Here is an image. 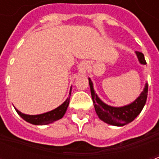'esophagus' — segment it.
<instances>
[{"instance_id":"34e87169","label":"esophagus","mask_w":159,"mask_h":159,"mask_svg":"<svg viewBox=\"0 0 159 159\" xmlns=\"http://www.w3.org/2000/svg\"><path fill=\"white\" fill-rule=\"evenodd\" d=\"M78 69H79V71L81 73H84L85 72V70H86V66H85V64H80L79 66H78Z\"/></svg>"}]
</instances>
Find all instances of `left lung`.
Here are the masks:
<instances>
[{
	"mask_svg": "<svg viewBox=\"0 0 159 159\" xmlns=\"http://www.w3.org/2000/svg\"><path fill=\"white\" fill-rule=\"evenodd\" d=\"M136 55L140 64L146 65V59L144 54L141 52L136 51ZM90 90H91V96L93 100L94 109L96 111L98 117L100 120H102L105 123L114 125V126H123L125 124L131 123L135 117L140 113V111L143 109L144 106L146 104L148 93V84L146 83L145 89L140 93V95L133 103L129 104L128 106L122 107H110L107 104H105L100 100V98L97 96L94 93L93 89V83L91 79L89 78Z\"/></svg>",
	"mask_w": 159,
	"mask_h": 159,
	"instance_id": "1",
	"label": "left lung"
}]
</instances>
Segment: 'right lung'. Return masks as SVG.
<instances>
[{"instance_id": "obj_1", "label": "right lung", "mask_w": 159, "mask_h": 159, "mask_svg": "<svg viewBox=\"0 0 159 159\" xmlns=\"http://www.w3.org/2000/svg\"><path fill=\"white\" fill-rule=\"evenodd\" d=\"M70 93H71V89H70V91L69 98L61 106H59V107H57L54 110L48 111V112H46V113L40 114V115H26V114L20 112L17 109H15V110L19 116L28 123H32V124H35V125L48 124V123L55 122L57 120L62 118L63 116L65 115L66 110H67V107L69 106Z\"/></svg>"}]
</instances>
